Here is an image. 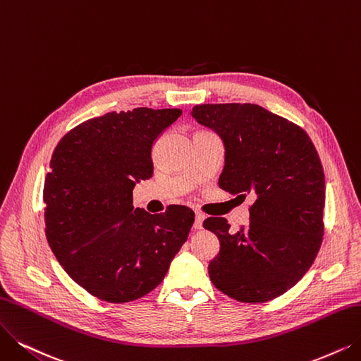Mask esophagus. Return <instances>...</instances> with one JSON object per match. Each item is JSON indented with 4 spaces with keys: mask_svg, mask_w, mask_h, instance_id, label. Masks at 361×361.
Listing matches in <instances>:
<instances>
[{
    "mask_svg": "<svg viewBox=\"0 0 361 361\" xmlns=\"http://www.w3.org/2000/svg\"><path fill=\"white\" fill-rule=\"evenodd\" d=\"M203 221H204V214L201 213V212H195L194 228H195V229H201V228H203Z\"/></svg>",
    "mask_w": 361,
    "mask_h": 361,
    "instance_id": "1",
    "label": "esophagus"
}]
</instances>
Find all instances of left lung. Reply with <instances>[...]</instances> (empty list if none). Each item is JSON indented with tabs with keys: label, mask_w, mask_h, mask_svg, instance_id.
I'll return each instance as SVG.
<instances>
[{
	"label": "left lung",
	"mask_w": 361,
	"mask_h": 361,
	"mask_svg": "<svg viewBox=\"0 0 361 361\" xmlns=\"http://www.w3.org/2000/svg\"><path fill=\"white\" fill-rule=\"evenodd\" d=\"M191 115L224 142L221 188L255 197L249 225L235 234L225 218L203 222L221 243L209 264L210 280L238 302L277 298L305 276L322 246L320 157L305 130L259 105H195Z\"/></svg>",
	"instance_id": "8db88e82"
}]
</instances>
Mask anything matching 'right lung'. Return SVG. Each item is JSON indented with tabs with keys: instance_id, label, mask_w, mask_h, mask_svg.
<instances>
[{
	"instance_id": "obj_1",
	"label": "right lung",
	"mask_w": 361,
	"mask_h": 361,
	"mask_svg": "<svg viewBox=\"0 0 361 361\" xmlns=\"http://www.w3.org/2000/svg\"><path fill=\"white\" fill-rule=\"evenodd\" d=\"M180 109L108 112L68 132L44 180L46 237L68 276L90 295L136 300L160 284L195 214L133 207V188L154 173L152 145Z\"/></svg>"
}]
</instances>
